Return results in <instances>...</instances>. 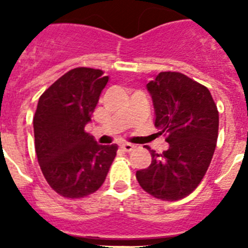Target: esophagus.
I'll return each instance as SVG.
<instances>
[{
	"instance_id": "1",
	"label": "esophagus",
	"mask_w": 248,
	"mask_h": 248,
	"mask_svg": "<svg viewBox=\"0 0 248 248\" xmlns=\"http://www.w3.org/2000/svg\"><path fill=\"white\" fill-rule=\"evenodd\" d=\"M120 148H121V149L124 150V152L129 153V152H132V150L135 149L136 147L133 144H131V143H124V144H122Z\"/></svg>"
}]
</instances>
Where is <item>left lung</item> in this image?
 <instances>
[{
    "mask_svg": "<svg viewBox=\"0 0 248 248\" xmlns=\"http://www.w3.org/2000/svg\"><path fill=\"white\" fill-rule=\"evenodd\" d=\"M147 89L155 110L154 124L169 148L159 154L145 145L152 164L136 177L153 197L182 200L209 168L218 140V108L207 87L180 72H160Z\"/></svg>",
    "mask_w": 248,
    "mask_h": 248,
    "instance_id": "left-lung-1",
    "label": "left lung"
}]
</instances>
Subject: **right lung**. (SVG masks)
<instances>
[{"label": "right lung", "mask_w": 248, "mask_h": 248, "mask_svg": "<svg viewBox=\"0 0 248 248\" xmlns=\"http://www.w3.org/2000/svg\"><path fill=\"white\" fill-rule=\"evenodd\" d=\"M108 77L101 69L77 67L51 84L34 115L35 152L55 192L82 198L104 184L117 145H100L85 132Z\"/></svg>", "instance_id": "right-lung-1"}]
</instances>
